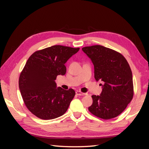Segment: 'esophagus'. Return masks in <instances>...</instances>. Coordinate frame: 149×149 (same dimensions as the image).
I'll use <instances>...</instances> for the list:
<instances>
[{
  "instance_id": "esophagus-1",
  "label": "esophagus",
  "mask_w": 149,
  "mask_h": 149,
  "mask_svg": "<svg viewBox=\"0 0 149 149\" xmlns=\"http://www.w3.org/2000/svg\"><path fill=\"white\" fill-rule=\"evenodd\" d=\"M75 93H76V95H86V93H83L81 92V91H75Z\"/></svg>"
}]
</instances>
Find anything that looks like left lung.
<instances>
[{"mask_svg":"<svg viewBox=\"0 0 149 149\" xmlns=\"http://www.w3.org/2000/svg\"><path fill=\"white\" fill-rule=\"evenodd\" d=\"M82 50L93 63L95 79L104 83L100 95L91 96L93 103L88 110L100 118H115L125 109L133 98L130 66L120 52L102 45L85 47Z\"/></svg>","mask_w":149,"mask_h":149,"instance_id":"left-lung-1","label":"left lung"}]
</instances>
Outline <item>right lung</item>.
<instances>
[{
	"label": "right lung",
	"mask_w": 149,
	"mask_h": 149,
	"mask_svg": "<svg viewBox=\"0 0 149 149\" xmlns=\"http://www.w3.org/2000/svg\"><path fill=\"white\" fill-rule=\"evenodd\" d=\"M79 48L54 45L34 52L20 73L18 84L27 108L38 118L51 120L64 115L75 92L56 88L58 75H65V63Z\"/></svg>",
	"instance_id": "obj_1"
}]
</instances>
